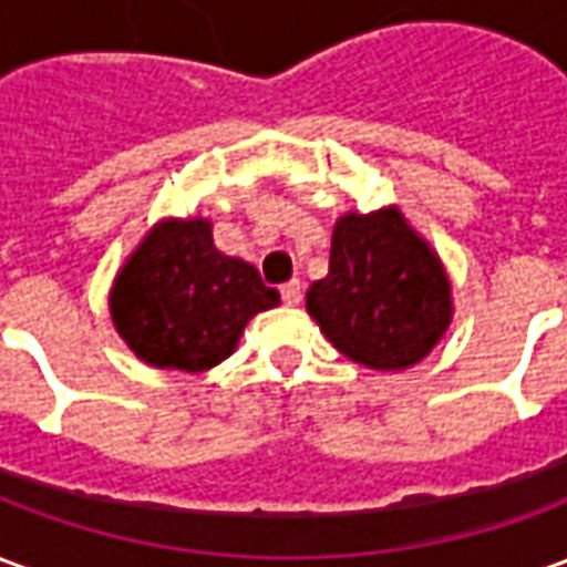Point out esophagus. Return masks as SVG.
Segmentation results:
<instances>
[{"instance_id": "1", "label": "esophagus", "mask_w": 567, "mask_h": 567, "mask_svg": "<svg viewBox=\"0 0 567 567\" xmlns=\"http://www.w3.org/2000/svg\"><path fill=\"white\" fill-rule=\"evenodd\" d=\"M300 297H303V285L297 282V279L282 285V300L288 303V307H297V303H300Z\"/></svg>"}]
</instances>
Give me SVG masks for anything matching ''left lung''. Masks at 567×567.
Instances as JSON below:
<instances>
[{"label": "left lung", "mask_w": 567, "mask_h": 567, "mask_svg": "<svg viewBox=\"0 0 567 567\" xmlns=\"http://www.w3.org/2000/svg\"><path fill=\"white\" fill-rule=\"evenodd\" d=\"M307 312L337 352L380 373L416 368L452 324L443 260L398 206L343 212L328 276L309 285Z\"/></svg>", "instance_id": "8db88e82"}]
</instances>
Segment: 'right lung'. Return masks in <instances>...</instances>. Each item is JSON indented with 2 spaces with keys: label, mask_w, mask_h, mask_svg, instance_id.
<instances>
[{
  "label": "right lung",
  "mask_w": 567,
  "mask_h": 567,
  "mask_svg": "<svg viewBox=\"0 0 567 567\" xmlns=\"http://www.w3.org/2000/svg\"><path fill=\"white\" fill-rule=\"evenodd\" d=\"M279 307L243 258L215 246L212 221L161 218L121 264L109 316L117 337L148 368L203 373L230 358L246 324Z\"/></svg>",
  "instance_id": "right-lung-1"
}]
</instances>
